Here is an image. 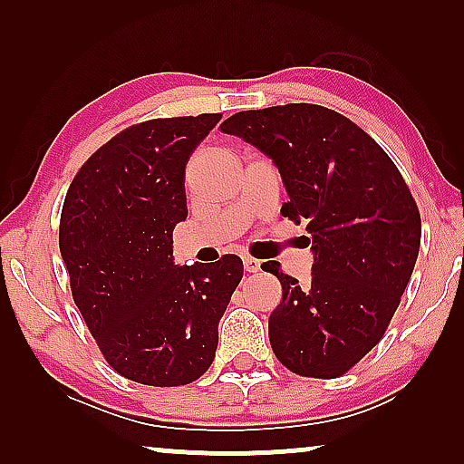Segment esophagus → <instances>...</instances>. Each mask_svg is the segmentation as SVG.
Instances as JSON below:
<instances>
[{
  "label": "esophagus",
  "instance_id": "obj_1",
  "mask_svg": "<svg viewBox=\"0 0 464 464\" xmlns=\"http://www.w3.org/2000/svg\"><path fill=\"white\" fill-rule=\"evenodd\" d=\"M243 266H245V270L246 272H259V268H262V262H259V259H256V257H243Z\"/></svg>",
  "mask_w": 464,
  "mask_h": 464
}]
</instances>
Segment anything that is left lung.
Returning <instances> with one entry per match:
<instances>
[{
	"mask_svg": "<svg viewBox=\"0 0 464 464\" xmlns=\"http://www.w3.org/2000/svg\"><path fill=\"white\" fill-rule=\"evenodd\" d=\"M270 156L306 221L313 278L268 268L283 287L268 335L276 359L306 378H338L382 340L420 249V213L389 154L342 113L289 103L234 113L221 124Z\"/></svg>",
	"mask_w": 464,
	"mask_h": 464,
	"instance_id": "left-lung-1",
	"label": "left lung"
}]
</instances>
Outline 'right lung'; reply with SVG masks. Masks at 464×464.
I'll list each match as a JSON object with an SVG mask.
<instances>
[{"instance_id":"right-lung-1","label":"right lung","mask_w":464,"mask_h":464,"mask_svg":"<svg viewBox=\"0 0 464 464\" xmlns=\"http://www.w3.org/2000/svg\"><path fill=\"white\" fill-rule=\"evenodd\" d=\"M219 120L129 126L82 164L63 202L59 246L73 302L107 363L132 382L198 380L243 278L232 253L207 266L173 262V230L188 218L186 164Z\"/></svg>"}]
</instances>
